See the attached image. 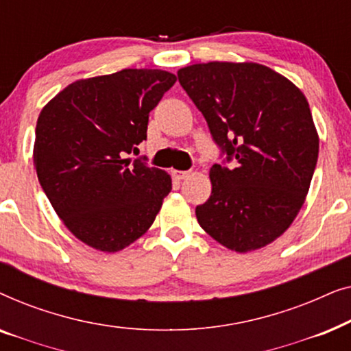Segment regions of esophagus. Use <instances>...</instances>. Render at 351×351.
Masks as SVG:
<instances>
[{
  "mask_svg": "<svg viewBox=\"0 0 351 351\" xmlns=\"http://www.w3.org/2000/svg\"><path fill=\"white\" fill-rule=\"evenodd\" d=\"M172 176H174V179H177V180H184L190 176V171H177V169H174V171H172Z\"/></svg>",
  "mask_w": 351,
  "mask_h": 351,
  "instance_id": "1",
  "label": "esophagus"
}]
</instances>
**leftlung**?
Instances as JSON below:
<instances>
[{
    "instance_id": "obj_1",
    "label": "left lung",
    "mask_w": 351,
    "mask_h": 351,
    "mask_svg": "<svg viewBox=\"0 0 351 351\" xmlns=\"http://www.w3.org/2000/svg\"><path fill=\"white\" fill-rule=\"evenodd\" d=\"M177 76L215 143L234 160L233 167H210L213 191L196 206L198 223L230 251L267 246L294 222L318 161L319 137L304 93L256 62L195 64Z\"/></svg>"
}]
</instances>
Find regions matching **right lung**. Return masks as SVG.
Wrapping results in <instances>:
<instances>
[{"label": "right lung", "instance_id": "1", "mask_svg": "<svg viewBox=\"0 0 351 351\" xmlns=\"http://www.w3.org/2000/svg\"><path fill=\"white\" fill-rule=\"evenodd\" d=\"M176 81L153 69L78 80L38 117V180L65 227L97 251L118 252L141 238L172 189L167 172L128 155L138 152L148 114Z\"/></svg>", "mask_w": 351, "mask_h": 351}]
</instances>
